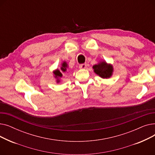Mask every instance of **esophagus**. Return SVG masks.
<instances>
[{"label": "esophagus", "instance_id": "34e87169", "mask_svg": "<svg viewBox=\"0 0 155 155\" xmlns=\"http://www.w3.org/2000/svg\"><path fill=\"white\" fill-rule=\"evenodd\" d=\"M79 68L80 69H85L87 68V64H81L79 65Z\"/></svg>", "mask_w": 155, "mask_h": 155}]
</instances>
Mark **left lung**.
Returning <instances> with one entry per match:
<instances>
[{"instance_id":"8db88e82","label":"left lung","mask_w":155,"mask_h":155,"mask_svg":"<svg viewBox=\"0 0 155 155\" xmlns=\"http://www.w3.org/2000/svg\"><path fill=\"white\" fill-rule=\"evenodd\" d=\"M94 71L102 78H109L112 77L114 68L111 64L107 63L105 61H100L98 63L93 66Z\"/></svg>"}]
</instances>
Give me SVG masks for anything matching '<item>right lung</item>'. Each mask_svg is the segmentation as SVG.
<instances>
[{
  "label": "right lung",
  "instance_id": "1",
  "mask_svg": "<svg viewBox=\"0 0 155 155\" xmlns=\"http://www.w3.org/2000/svg\"><path fill=\"white\" fill-rule=\"evenodd\" d=\"M68 64L66 61H63L61 64V70L63 72H65L67 71V68H68ZM53 75L54 78H56V82L57 84H58L61 82V80L60 78L62 77L63 74L61 73V72L58 70V69H56L55 70H54L53 71Z\"/></svg>",
  "mask_w": 155,
  "mask_h": 155
}]
</instances>
